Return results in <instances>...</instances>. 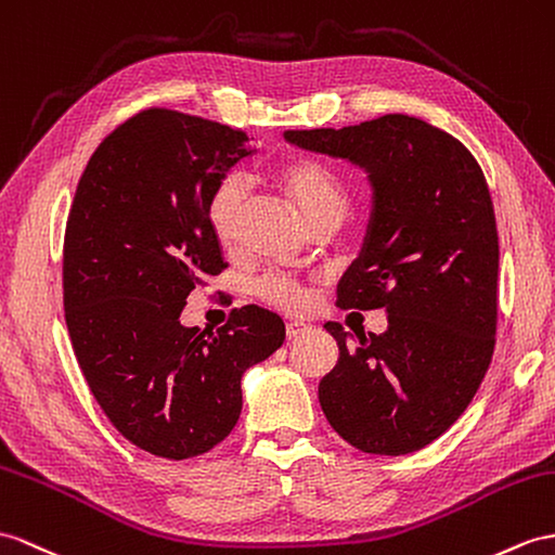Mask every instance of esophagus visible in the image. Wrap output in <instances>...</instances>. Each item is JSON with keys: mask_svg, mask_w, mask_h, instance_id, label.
<instances>
[{"mask_svg": "<svg viewBox=\"0 0 555 555\" xmlns=\"http://www.w3.org/2000/svg\"><path fill=\"white\" fill-rule=\"evenodd\" d=\"M308 330H310V324H306V322H301V320H292V322H287V336H289V339H296V336L306 334Z\"/></svg>", "mask_w": 555, "mask_h": 555, "instance_id": "obj_1", "label": "esophagus"}]
</instances>
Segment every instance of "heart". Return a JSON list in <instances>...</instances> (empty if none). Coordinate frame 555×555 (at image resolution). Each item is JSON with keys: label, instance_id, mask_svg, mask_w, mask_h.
I'll use <instances>...</instances> for the list:
<instances>
[{"label": "heart", "instance_id": "b5f03b06", "mask_svg": "<svg viewBox=\"0 0 555 555\" xmlns=\"http://www.w3.org/2000/svg\"><path fill=\"white\" fill-rule=\"evenodd\" d=\"M278 181L310 225L339 223L348 209V185L339 173L318 159L296 157L278 169ZM247 205V181L231 173L214 188L207 202V223L223 249L237 247L242 235V211ZM263 301L285 313H301L310 304V294L299 280L280 273H268L256 282Z\"/></svg>", "mask_w": 555, "mask_h": 555}]
</instances>
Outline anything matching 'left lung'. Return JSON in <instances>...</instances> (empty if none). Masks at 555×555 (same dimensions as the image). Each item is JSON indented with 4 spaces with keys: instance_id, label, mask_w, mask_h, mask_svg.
I'll use <instances>...</instances> for the list:
<instances>
[{
    "instance_id": "left-lung-1",
    "label": "left lung",
    "mask_w": 555,
    "mask_h": 555,
    "mask_svg": "<svg viewBox=\"0 0 555 555\" xmlns=\"http://www.w3.org/2000/svg\"><path fill=\"white\" fill-rule=\"evenodd\" d=\"M285 139L348 159L372 185L367 235L336 304L384 308L388 330L350 348L339 322L324 324L339 362L320 382V408L362 452L422 450L464 414L494 353L499 237L488 181L464 143L410 115Z\"/></svg>"
}]
</instances>
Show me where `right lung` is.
Instances as JSON below:
<instances>
[{
	"label": "right lung",
	"instance_id": "1",
	"mask_svg": "<svg viewBox=\"0 0 555 555\" xmlns=\"http://www.w3.org/2000/svg\"><path fill=\"white\" fill-rule=\"evenodd\" d=\"M254 153L245 131L151 107L103 139L77 183L65 324L105 416L155 456L219 444L242 412V374L285 341V322L259 306L235 308L216 332L181 324L188 294L225 268L209 195Z\"/></svg>",
	"mask_w": 555,
	"mask_h": 555
}]
</instances>
